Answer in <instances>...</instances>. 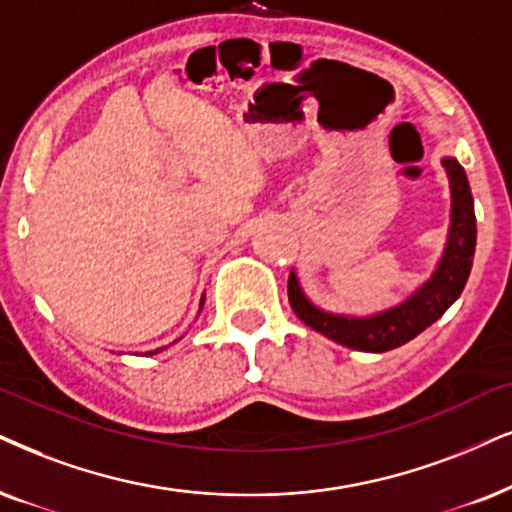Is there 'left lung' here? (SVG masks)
Returning a JSON list of instances; mask_svg holds the SVG:
<instances>
[{
  "label": "left lung",
  "instance_id": "obj_1",
  "mask_svg": "<svg viewBox=\"0 0 512 512\" xmlns=\"http://www.w3.org/2000/svg\"><path fill=\"white\" fill-rule=\"evenodd\" d=\"M444 170L451 181V229L444 257L428 283L409 297L404 304L383 312L371 319H345L316 309L302 295L293 271L288 276V300L297 319L314 328L316 333L326 335L340 345L359 349V352H387L401 347L432 326L446 309L463 293L465 281L470 276L472 255L477 243L475 208H472V193L463 167L454 158L442 160Z\"/></svg>",
  "mask_w": 512,
  "mask_h": 512
}]
</instances>
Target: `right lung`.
Here are the masks:
<instances>
[{"mask_svg": "<svg viewBox=\"0 0 512 512\" xmlns=\"http://www.w3.org/2000/svg\"><path fill=\"white\" fill-rule=\"evenodd\" d=\"M151 354H153V352H151Z\"/></svg>", "mask_w": 512, "mask_h": 512, "instance_id": "obj_1", "label": "right lung"}]
</instances>
